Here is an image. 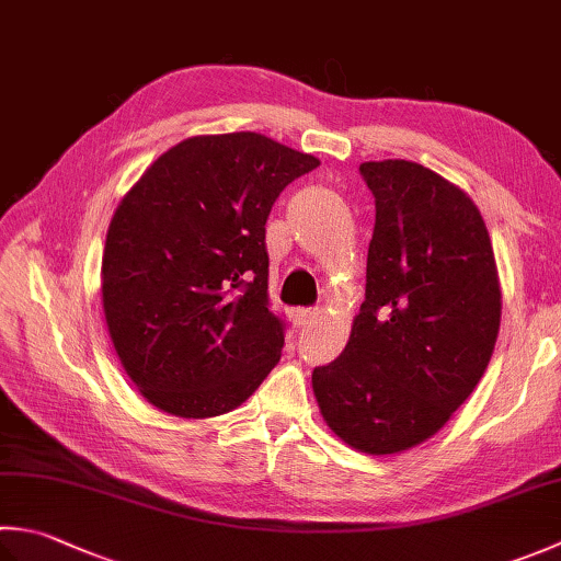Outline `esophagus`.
<instances>
[{
    "mask_svg": "<svg viewBox=\"0 0 561 561\" xmlns=\"http://www.w3.org/2000/svg\"><path fill=\"white\" fill-rule=\"evenodd\" d=\"M318 313H321L318 309H294L291 311V321H294V325L301 328L306 323H311Z\"/></svg>",
    "mask_w": 561,
    "mask_h": 561,
    "instance_id": "34e87169",
    "label": "esophagus"
}]
</instances>
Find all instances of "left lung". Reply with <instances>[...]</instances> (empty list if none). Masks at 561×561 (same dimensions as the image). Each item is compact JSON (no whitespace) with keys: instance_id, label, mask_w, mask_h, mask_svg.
I'll use <instances>...</instances> for the list:
<instances>
[{"instance_id":"1","label":"left lung","mask_w":561,"mask_h":561,"mask_svg":"<svg viewBox=\"0 0 561 561\" xmlns=\"http://www.w3.org/2000/svg\"><path fill=\"white\" fill-rule=\"evenodd\" d=\"M375 194L365 301L343 355L313 369L328 427L367 455L433 437L474 391L501 325L484 218L440 174L409 160L362 162Z\"/></svg>"}]
</instances>
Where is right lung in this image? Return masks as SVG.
<instances>
[{
	"label": "right lung",
	"instance_id": "right-lung-1",
	"mask_svg": "<svg viewBox=\"0 0 561 561\" xmlns=\"http://www.w3.org/2000/svg\"><path fill=\"white\" fill-rule=\"evenodd\" d=\"M318 164L252 130L194 136L162 152L116 206L102 257L106 328L156 409L214 419L279 362L265 224L284 186Z\"/></svg>",
	"mask_w": 561,
	"mask_h": 561
}]
</instances>
